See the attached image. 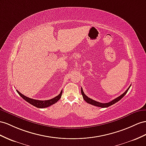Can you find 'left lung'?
I'll return each mask as SVG.
<instances>
[{
  "label": "left lung",
  "instance_id": "1",
  "mask_svg": "<svg viewBox=\"0 0 146 146\" xmlns=\"http://www.w3.org/2000/svg\"><path fill=\"white\" fill-rule=\"evenodd\" d=\"M130 87H131V85L129 86V88L126 89V91L124 93H123V94H122L121 96H119V97H118V98H117L116 99H113V100H111V102H108V103L99 102L96 101V100H94L91 99V98H88V96H86L84 94V93L83 90V88H81V94H82V96H83V98L84 100L87 103H88L89 104H91V105L94 106L99 107H102V108H106V107H108L112 106V105H113V104L117 103V102L119 101V100L123 98V97L125 96V94H126L127 92H128V91L129 90V89Z\"/></svg>",
  "mask_w": 146,
  "mask_h": 146
}]
</instances>
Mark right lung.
I'll return each mask as SVG.
<instances>
[{"label": "right lung", "instance_id": "obj_1", "mask_svg": "<svg viewBox=\"0 0 146 146\" xmlns=\"http://www.w3.org/2000/svg\"><path fill=\"white\" fill-rule=\"evenodd\" d=\"M17 92L22 98L26 100V101L31 104V105H33V106L37 108H40V109H41V108H46L53 105V104L57 102L58 100L61 98L62 94V91H61L60 93L57 96L55 97V98L53 99H51L50 100H36L31 98H29L28 97L21 94V92H20L18 90H17Z\"/></svg>", "mask_w": 146, "mask_h": 146}]
</instances>
